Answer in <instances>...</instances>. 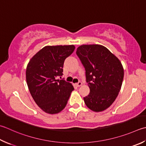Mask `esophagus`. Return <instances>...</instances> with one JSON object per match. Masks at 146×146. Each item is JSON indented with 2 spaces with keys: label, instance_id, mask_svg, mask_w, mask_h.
Wrapping results in <instances>:
<instances>
[{
  "label": "esophagus",
  "instance_id": "esophagus-1",
  "mask_svg": "<svg viewBox=\"0 0 146 146\" xmlns=\"http://www.w3.org/2000/svg\"><path fill=\"white\" fill-rule=\"evenodd\" d=\"M82 85V83L81 82H78V83L76 84V86L77 87H80Z\"/></svg>",
  "mask_w": 146,
  "mask_h": 146
}]
</instances>
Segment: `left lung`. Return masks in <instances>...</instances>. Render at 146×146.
<instances>
[{
    "label": "left lung",
    "mask_w": 146,
    "mask_h": 146,
    "mask_svg": "<svg viewBox=\"0 0 146 146\" xmlns=\"http://www.w3.org/2000/svg\"><path fill=\"white\" fill-rule=\"evenodd\" d=\"M76 53L85 68L90 90L84 98L85 104L95 112L106 110L121 89L124 70L120 61L101 45H82Z\"/></svg>",
    "instance_id": "left-lung-1"
}]
</instances>
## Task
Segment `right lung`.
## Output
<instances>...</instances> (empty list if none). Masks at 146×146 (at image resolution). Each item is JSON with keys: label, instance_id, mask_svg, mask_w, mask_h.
<instances>
[{"label": "right lung", "instance_id": "add662e5", "mask_svg": "<svg viewBox=\"0 0 146 146\" xmlns=\"http://www.w3.org/2000/svg\"><path fill=\"white\" fill-rule=\"evenodd\" d=\"M75 48L73 45L45 46L28 62L26 71L28 88L36 104L45 113L61 111L74 90L70 83L56 78L63 75L64 60Z\"/></svg>", "mask_w": 146, "mask_h": 146}]
</instances>
